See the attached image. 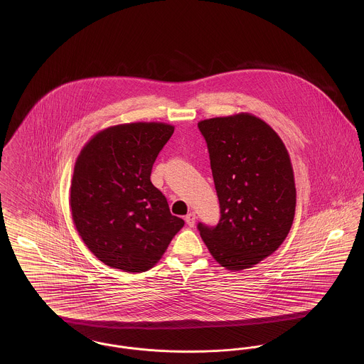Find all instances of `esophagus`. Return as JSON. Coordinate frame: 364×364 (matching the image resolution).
Masks as SVG:
<instances>
[{
	"label": "esophagus",
	"mask_w": 364,
	"mask_h": 364,
	"mask_svg": "<svg viewBox=\"0 0 364 364\" xmlns=\"http://www.w3.org/2000/svg\"><path fill=\"white\" fill-rule=\"evenodd\" d=\"M186 223H187V225L192 226L195 225V223H196V214L193 213V211H191L188 213L187 215H186Z\"/></svg>",
	"instance_id": "1"
}]
</instances>
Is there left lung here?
Masks as SVG:
<instances>
[{
    "mask_svg": "<svg viewBox=\"0 0 364 364\" xmlns=\"http://www.w3.org/2000/svg\"><path fill=\"white\" fill-rule=\"evenodd\" d=\"M198 127L208 141L221 208L215 228L198 229L223 267H254L278 250L294 223L291 156L277 132L251 113L206 119Z\"/></svg>",
    "mask_w": 364,
    "mask_h": 364,
    "instance_id": "1",
    "label": "left lung"
}]
</instances>
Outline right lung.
Segmentation results:
<instances>
[{
	"label": "right lung",
	"mask_w": 364,
	"mask_h": 364,
	"mask_svg": "<svg viewBox=\"0 0 364 364\" xmlns=\"http://www.w3.org/2000/svg\"><path fill=\"white\" fill-rule=\"evenodd\" d=\"M173 132L166 122L113 125L97 132L76 158L70 191L73 225L109 267L150 270L184 226L150 180Z\"/></svg>",
	"instance_id": "1"
}]
</instances>
